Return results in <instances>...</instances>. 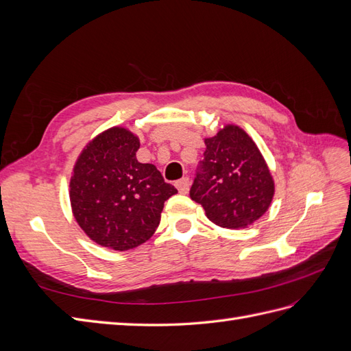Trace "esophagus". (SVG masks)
Instances as JSON below:
<instances>
[{
    "label": "esophagus",
    "instance_id": "obj_1",
    "mask_svg": "<svg viewBox=\"0 0 351 351\" xmlns=\"http://www.w3.org/2000/svg\"><path fill=\"white\" fill-rule=\"evenodd\" d=\"M176 187L178 189V192L182 195H186L189 193V187H190V182L187 177H183L182 180H178V182L176 183Z\"/></svg>",
    "mask_w": 351,
    "mask_h": 351
}]
</instances>
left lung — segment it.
<instances>
[{
  "label": "left lung",
  "instance_id": "obj_1",
  "mask_svg": "<svg viewBox=\"0 0 351 351\" xmlns=\"http://www.w3.org/2000/svg\"><path fill=\"white\" fill-rule=\"evenodd\" d=\"M205 159L190 189V197L215 226L240 230L256 222L275 193L269 167L252 137L236 124H226L205 137Z\"/></svg>",
  "mask_w": 351,
  "mask_h": 351
}]
</instances>
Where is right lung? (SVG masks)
Masks as SVG:
<instances>
[{
    "label": "right lung",
    "mask_w": 351,
    "mask_h": 351,
    "mask_svg": "<svg viewBox=\"0 0 351 351\" xmlns=\"http://www.w3.org/2000/svg\"><path fill=\"white\" fill-rule=\"evenodd\" d=\"M139 146L133 132L114 125L89 141L73 167V217L102 247L125 252L149 240L164 202L177 193L154 164L137 161Z\"/></svg>",
    "instance_id": "right-lung-1"
}]
</instances>
